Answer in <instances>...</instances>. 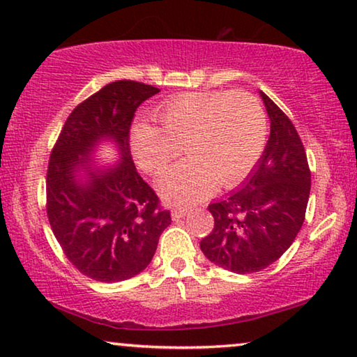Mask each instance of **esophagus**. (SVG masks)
I'll return each mask as SVG.
<instances>
[{
  "label": "esophagus",
  "mask_w": 357,
  "mask_h": 357,
  "mask_svg": "<svg viewBox=\"0 0 357 357\" xmlns=\"http://www.w3.org/2000/svg\"><path fill=\"white\" fill-rule=\"evenodd\" d=\"M188 213H190V209H187V208H175V209H172V219L185 218Z\"/></svg>",
  "instance_id": "34e87169"
}]
</instances>
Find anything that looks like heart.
<instances>
[{"mask_svg": "<svg viewBox=\"0 0 357 357\" xmlns=\"http://www.w3.org/2000/svg\"><path fill=\"white\" fill-rule=\"evenodd\" d=\"M159 128L139 123L131 131V153L141 169L158 175L164 202L188 206L218 187L237 185L260 159L268 136L263 107L248 92H187L155 112Z\"/></svg>", "mask_w": 357, "mask_h": 357, "instance_id": "obj_1", "label": "heart"}]
</instances>
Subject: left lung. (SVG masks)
<instances>
[{"instance_id": "obj_1", "label": "left lung", "mask_w": 357, "mask_h": 357, "mask_svg": "<svg viewBox=\"0 0 357 357\" xmlns=\"http://www.w3.org/2000/svg\"><path fill=\"white\" fill-rule=\"evenodd\" d=\"M270 119V138L247 178L208 206L214 229L199 242L209 261L245 275L275 263L304 224L310 170L294 125L260 91Z\"/></svg>"}]
</instances>
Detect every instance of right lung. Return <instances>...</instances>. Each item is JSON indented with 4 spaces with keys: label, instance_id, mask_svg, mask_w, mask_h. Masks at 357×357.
<instances>
[{
    "label": "right lung",
    "instance_id": "obj_1",
    "mask_svg": "<svg viewBox=\"0 0 357 357\" xmlns=\"http://www.w3.org/2000/svg\"><path fill=\"white\" fill-rule=\"evenodd\" d=\"M158 87L115 81L76 107L48 162L47 214L58 243L82 275L119 282L139 275L153 260L170 224L159 198L139 177L130 153V125ZM116 149L107 163L100 145Z\"/></svg>",
    "mask_w": 357,
    "mask_h": 357
}]
</instances>
